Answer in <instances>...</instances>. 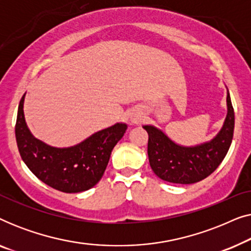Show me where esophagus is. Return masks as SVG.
<instances>
[{
	"label": "esophagus",
	"instance_id": "34e87169",
	"mask_svg": "<svg viewBox=\"0 0 251 251\" xmlns=\"http://www.w3.org/2000/svg\"><path fill=\"white\" fill-rule=\"evenodd\" d=\"M142 119H143V114L139 111H132L129 115V122L130 125L132 126L138 125V123L142 121Z\"/></svg>",
	"mask_w": 251,
	"mask_h": 251
}]
</instances>
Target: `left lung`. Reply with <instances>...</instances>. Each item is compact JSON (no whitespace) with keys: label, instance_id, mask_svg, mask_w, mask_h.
I'll return each instance as SVG.
<instances>
[{"label":"left lung","instance_id":"1","mask_svg":"<svg viewBox=\"0 0 251 251\" xmlns=\"http://www.w3.org/2000/svg\"><path fill=\"white\" fill-rule=\"evenodd\" d=\"M226 105L227 114L222 129L214 138L198 145H179L161 129L144 125L149 133L147 154L154 174L169 183L194 184L214 173L227 154L234 131V111L228 90Z\"/></svg>","mask_w":251,"mask_h":251}]
</instances>
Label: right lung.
Listing matches in <instances>:
<instances>
[{"instance_id":"right-lung-1","label":"right lung","mask_w":251,"mask_h":251,"mask_svg":"<svg viewBox=\"0 0 251 251\" xmlns=\"http://www.w3.org/2000/svg\"><path fill=\"white\" fill-rule=\"evenodd\" d=\"M25 96L20 99L15 130L20 156L28 169L44 184L65 193H80L94 187L101 179L112 151L128 126L115 123L74 146L48 145L35 138L27 126Z\"/></svg>"}]
</instances>
